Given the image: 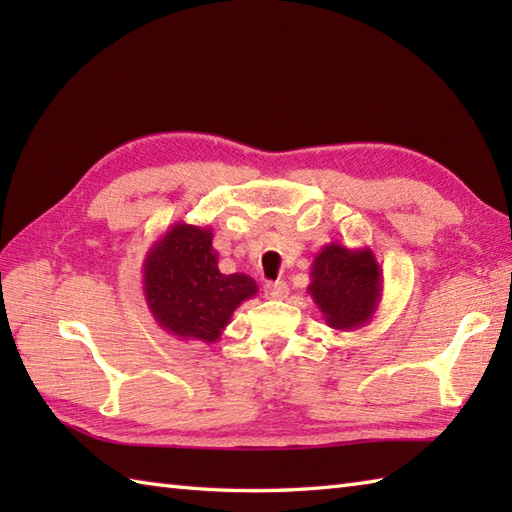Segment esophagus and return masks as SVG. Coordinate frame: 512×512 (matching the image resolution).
Segmentation results:
<instances>
[{
  "instance_id": "1",
  "label": "esophagus",
  "mask_w": 512,
  "mask_h": 512,
  "mask_svg": "<svg viewBox=\"0 0 512 512\" xmlns=\"http://www.w3.org/2000/svg\"><path fill=\"white\" fill-rule=\"evenodd\" d=\"M268 299H286L288 297V284L286 281H270L264 288Z\"/></svg>"
}]
</instances>
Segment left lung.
<instances>
[{
    "mask_svg": "<svg viewBox=\"0 0 512 512\" xmlns=\"http://www.w3.org/2000/svg\"><path fill=\"white\" fill-rule=\"evenodd\" d=\"M308 295L332 330H361L383 297V270L372 248L325 244L312 262Z\"/></svg>",
    "mask_w": 512,
    "mask_h": 512,
    "instance_id": "left-lung-1",
    "label": "left lung"
}]
</instances>
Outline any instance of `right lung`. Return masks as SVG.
I'll use <instances>...</instances> for the list:
<instances>
[{"mask_svg": "<svg viewBox=\"0 0 512 512\" xmlns=\"http://www.w3.org/2000/svg\"><path fill=\"white\" fill-rule=\"evenodd\" d=\"M143 292L162 330L182 341L217 343L233 312L257 295V284L244 273H220L209 226L176 222L145 255Z\"/></svg>", "mask_w": 512, "mask_h": 512, "instance_id": "1", "label": "right lung"}]
</instances>
